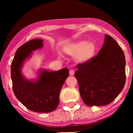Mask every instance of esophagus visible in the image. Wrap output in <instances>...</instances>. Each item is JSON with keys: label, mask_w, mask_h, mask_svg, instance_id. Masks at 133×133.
<instances>
[{"label": "esophagus", "mask_w": 133, "mask_h": 133, "mask_svg": "<svg viewBox=\"0 0 133 133\" xmlns=\"http://www.w3.org/2000/svg\"><path fill=\"white\" fill-rule=\"evenodd\" d=\"M75 74V71L73 70V69H70L69 70V75H71V76H72V75H74Z\"/></svg>", "instance_id": "esophagus-1"}]
</instances>
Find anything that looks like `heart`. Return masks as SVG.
<instances>
[{"label":"heart","mask_w":133,"mask_h":133,"mask_svg":"<svg viewBox=\"0 0 133 133\" xmlns=\"http://www.w3.org/2000/svg\"><path fill=\"white\" fill-rule=\"evenodd\" d=\"M97 46L94 42L81 40L68 44L64 48L67 55L75 56V61L79 64H84L90 61L95 57Z\"/></svg>","instance_id":"heart-1"}]
</instances>
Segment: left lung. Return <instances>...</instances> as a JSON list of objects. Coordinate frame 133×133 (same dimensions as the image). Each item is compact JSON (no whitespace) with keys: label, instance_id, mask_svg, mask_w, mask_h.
<instances>
[{"label":"left lung","instance_id":"obj_1","mask_svg":"<svg viewBox=\"0 0 133 133\" xmlns=\"http://www.w3.org/2000/svg\"><path fill=\"white\" fill-rule=\"evenodd\" d=\"M75 76L83 101L88 106L112 102L125 83V58L122 48L108 35L97 55L77 65Z\"/></svg>","mask_w":133,"mask_h":133}]
</instances>
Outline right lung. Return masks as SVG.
Masks as SVG:
<instances>
[{
  "label": "right lung",
  "mask_w": 133,
  "mask_h": 133,
  "mask_svg": "<svg viewBox=\"0 0 133 133\" xmlns=\"http://www.w3.org/2000/svg\"><path fill=\"white\" fill-rule=\"evenodd\" d=\"M40 38L28 41L17 50L11 66L13 91L16 98L32 111L49 112L54 111L59 104L60 90L69 76L68 68L57 71L40 69L35 80H29L22 74L24 62L31 57L33 51L43 47Z\"/></svg>",
  "instance_id": "1"
}]
</instances>
